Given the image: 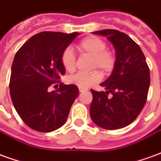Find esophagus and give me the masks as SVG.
<instances>
[{
	"instance_id": "1",
	"label": "esophagus",
	"mask_w": 161,
	"mask_h": 161,
	"mask_svg": "<svg viewBox=\"0 0 161 161\" xmlns=\"http://www.w3.org/2000/svg\"><path fill=\"white\" fill-rule=\"evenodd\" d=\"M87 91V89H84V88L79 87V91H80V92H84V91Z\"/></svg>"
}]
</instances>
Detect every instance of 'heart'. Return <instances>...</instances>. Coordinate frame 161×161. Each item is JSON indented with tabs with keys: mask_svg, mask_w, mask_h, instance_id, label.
<instances>
[{
	"mask_svg": "<svg viewBox=\"0 0 161 161\" xmlns=\"http://www.w3.org/2000/svg\"><path fill=\"white\" fill-rule=\"evenodd\" d=\"M78 49L93 57L92 65L98 67L104 73H109L114 70L115 58L114 54L106 49V43L100 38L91 36L85 38L79 44ZM61 63L67 71H73L76 68V56L71 47H66L61 54ZM102 79L101 72L97 70L91 72H77L69 77V82L78 87L88 88Z\"/></svg>",
	"mask_w": 161,
	"mask_h": 161,
	"instance_id": "1",
	"label": "heart"
}]
</instances>
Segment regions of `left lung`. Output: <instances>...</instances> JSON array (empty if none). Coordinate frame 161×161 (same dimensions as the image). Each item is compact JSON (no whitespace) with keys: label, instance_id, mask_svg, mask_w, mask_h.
I'll list each match as a JSON object with an SVG mask.
<instances>
[{"label":"left lung","instance_id":"left-lung-1","mask_svg":"<svg viewBox=\"0 0 161 161\" xmlns=\"http://www.w3.org/2000/svg\"><path fill=\"white\" fill-rule=\"evenodd\" d=\"M93 33L107 37L112 43L115 65L109 77L100 84L106 91L91 90V118L104 129L124 128L137 118L146 103L150 85L148 65L141 47L126 33L113 29Z\"/></svg>","mask_w":161,"mask_h":161}]
</instances>
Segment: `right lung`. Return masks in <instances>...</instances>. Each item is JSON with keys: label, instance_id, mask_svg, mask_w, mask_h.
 <instances>
[{"label": "right lung", "instance_id": "obj_1", "mask_svg": "<svg viewBox=\"0 0 161 161\" xmlns=\"http://www.w3.org/2000/svg\"><path fill=\"white\" fill-rule=\"evenodd\" d=\"M79 33L42 32L31 37L16 53L11 69L10 96L15 110L29 128L49 133L62 127L79 91L75 84L49 87L65 73L63 51Z\"/></svg>", "mask_w": 161, "mask_h": 161}]
</instances>
